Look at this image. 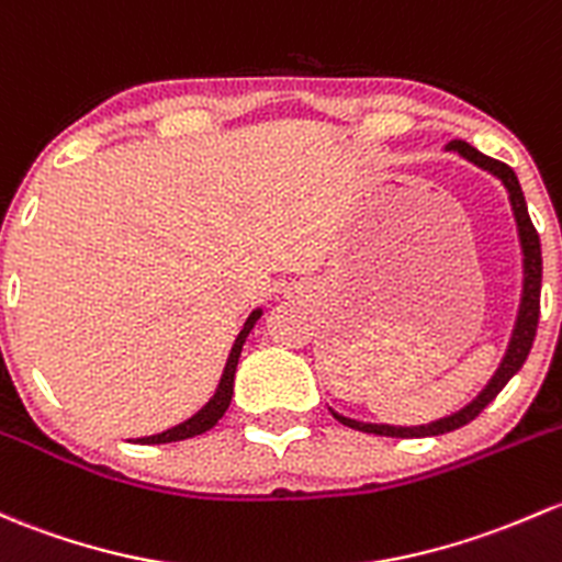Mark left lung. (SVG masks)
<instances>
[{
  "mask_svg": "<svg viewBox=\"0 0 562 562\" xmlns=\"http://www.w3.org/2000/svg\"><path fill=\"white\" fill-rule=\"evenodd\" d=\"M447 150L460 153L463 158H469L471 164L482 167L484 172L495 175L509 191V202L512 210H515V221H517V232H519V245H522V301H519V312H517V323L515 330H512V341L509 350H506L504 360H501L498 371L493 374V380L484 385V390L471 401L469 406H463L460 412H454L450 417H441V420L428 423V425H415V428H401V425H374V423H358L350 420V417H334L347 428L363 430V434H374V436H393V439H420V436H439L447 434V430L460 428V425L471 423L476 415L506 387V382L522 369L525 358H528L530 347H533L536 339V328H539V312H541V241H539V232L533 228L528 215V204H525L522 188H519V180L515 175V169L506 167V164L495 161V158L484 156V153L471 147L469 142L463 139H452L447 145Z\"/></svg>",
  "mask_w": 562,
  "mask_h": 562,
  "instance_id": "left-lung-1",
  "label": "left lung"
}]
</instances>
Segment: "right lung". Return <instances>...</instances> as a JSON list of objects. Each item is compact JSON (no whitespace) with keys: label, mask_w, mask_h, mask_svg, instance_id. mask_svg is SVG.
<instances>
[{"label":"right lung","mask_w":562,"mask_h":562,"mask_svg":"<svg viewBox=\"0 0 562 562\" xmlns=\"http://www.w3.org/2000/svg\"><path fill=\"white\" fill-rule=\"evenodd\" d=\"M258 317H261V310H256L250 317H247L245 328H241L239 336H236V341H234V347H232V356H228L226 369H223L221 385H217L215 395H212V398L206 401L204 409H199L196 415L191 417V420H186V423L175 425V428L164 430V434L145 436V439H137L139 445H167V441H182V439H191V436H199V434H204V430L215 428L217 420H221V417L226 415L228 404H232L234 374H236V363H239V356H241V345H245L247 334H250L252 326H256Z\"/></svg>","instance_id":"right-lung-1"}]
</instances>
